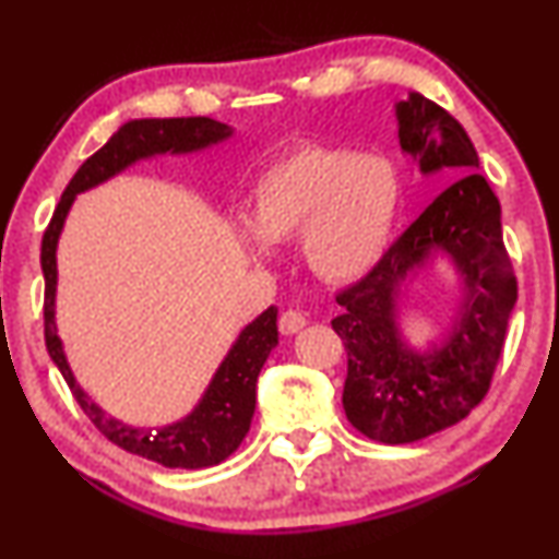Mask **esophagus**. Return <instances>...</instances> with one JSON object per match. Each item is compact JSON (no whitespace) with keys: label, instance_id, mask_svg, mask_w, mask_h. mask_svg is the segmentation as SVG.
<instances>
[{"label":"esophagus","instance_id":"obj_1","mask_svg":"<svg viewBox=\"0 0 559 559\" xmlns=\"http://www.w3.org/2000/svg\"><path fill=\"white\" fill-rule=\"evenodd\" d=\"M305 325H307V318L301 312H297V309H286V312L281 314V320H278V328H281V333H284V335L299 333Z\"/></svg>","mask_w":559,"mask_h":559}]
</instances>
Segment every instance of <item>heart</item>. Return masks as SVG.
Masks as SVG:
<instances>
[{"label": "heart", "mask_w": 559, "mask_h": 559, "mask_svg": "<svg viewBox=\"0 0 559 559\" xmlns=\"http://www.w3.org/2000/svg\"><path fill=\"white\" fill-rule=\"evenodd\" d=\"M399 211L401 181L385 158L301 145L254 181L241 239L254 258H267V245L299 237L309 271L328 284H352L385 258Z\"/></svg>", "instance_id": "b5f03b06"}]
</instances>
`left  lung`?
<instances>
[{
	"instance_id": "1",
	"label": "left lung",
	"mask_w": 559,
	"mask_h": 559,
	"mask_svg": "<svg viewBox=\"0 0 559 559\" xmlns=\"http://www.w3.org/2000/svg\"><path fill=\"white\" fill-rule=\"evenodd\" d=\"M401 151L425 177L455 179L437 194L380 265L338 294L344 312L331 325L344 341L346 419L385 445L425 440L459 425L487 395L518 299L502 245L500 200L479 171L463 127L435 100L408 93L395 104ZM445 253L460 275L462 299L451 325L414 349L400 333V307L413 275Z\"/></svg>"
}]
</instances>
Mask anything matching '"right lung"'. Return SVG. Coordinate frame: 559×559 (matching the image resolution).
I'll return each instance as SVG.
<instances>
[{"mask_svg":"<svg viewBox=\"0 0 559 559\" xmlns=\"http://www.w3.org/2000/svg\"><path fill=\"white\" fill-rule=\"evenodd\" d=\"M234 134V127L207 117L181 119H130L111 134L109 143L93 153L70 179L59 200L51 224L41 241V271L46 281L44 297V335L51 361L70 385L87 419L98 432L109 437L114 445L127 453L143 455L166 468H207L226 461L250 432L254 414V390L258 374L275 346H278V309L267 307L237 335L224 356L213 380L207 382L203 399L190 414L166 427H130L122 419L106 414L91 395L80 388L67 361L62 338L57 331V245L72 203L80 192L104 185L124 169L156 156H190L205 147L224 143Z\"/></svg>","mask_w":559,"mask_h":559,"instance_id":"obj_1","label":"right lung"}]
</instances>
